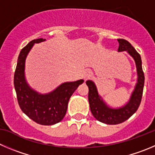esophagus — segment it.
Wrapping results in <instances>:
<instances>
[{
  "mask_svg": "<svg viewBox=\"0 0 155 155\" xmlns=\"http://www.w3.org/2000/svg\"><path fill=\"white\" fill-rule=\"evenodd\" d=\"M91 76H92V71L91 70H87L84 74V78L85 80L90 78Z\"/></svg>",
  "mask_w": 155,
  "mask_h": 155,
  "instance_id": "esophagus-1",
  "label": "esophagus"
}]
</instances>
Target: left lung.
Wrapping results in <instances>:
<instances>
[{
  "label": "left lung",
  "mask_w": 155,
  "mask_h": 155,
  "mask_svg": "<svg viewBox=\"0 0 155 155\" xmlns=\"http://www.w3.org/2000/svg\"><path fill=\"white\" fill-rule=\"evenodd\" d=\"M119 48L118 51H127L131 56L134 58L137 68L138 73V83L135 86L129 100V103L119 109H112L106 105L101 97L98 95L95 84L91 81L86 82L89 92H88V101H89L91 111L96 119L108 125H116L122 123L130 118L139 107L142 97L144 84H145V75L141 65V58L138 51L134 47L123 39H118Z\"/></svg>",
  "instance_id": "obj_1"
}]
</instances>
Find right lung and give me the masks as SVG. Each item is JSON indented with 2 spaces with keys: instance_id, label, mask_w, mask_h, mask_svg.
Wrapping results in <instances>:
<instances>
[{
  "instance_id": "obj_1",
  "label": "right lung",
  "mask_w": 155,
  "mask_h": 155,
  "mask_svg": "<svg viewBox=\"0 0 155 155\" xmlns=\"http://www.w3.org/2000/svg\"><path fill=\"white\" fill-rule=\"evenodd\" d=\"M45 40L42 38L33 39L22 48L17 59L14 83L22 111L38 124L51 126L62 120L67 112L69 99L84 80L64 83L45 95L38 94L29 87L24 77L25 60L34 43Z\"/></svg>"
}]
</instances>
